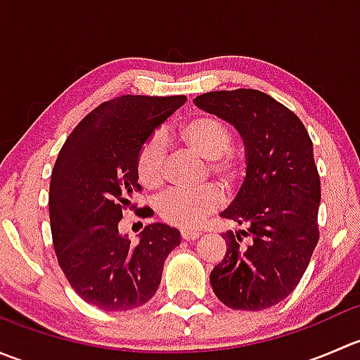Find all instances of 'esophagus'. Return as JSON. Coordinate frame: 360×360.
<instances>
[{
	"instance_id": "1",
	"label": "esophagus",
	"mask_w": 360,
	"mask_h": 360,
	"mask_svg": "<svg viewBox=\"0 0 360 360\" xmlns=\"http://www.w3.org/2000/svg\"><path fill=\"white\" fill-rule=\"evenodd\" d=\"M198 237H200V233H198V231H195V230H183V231H181V238H183V240H197Z\"/></svg>"
}]
</instances>
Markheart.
Wrapping results in <instances>:
<instances>
[{"instance_id":"obj_1","label":"heart","mask_w":360,"mask_h":360,"mask_svg":"<svg viewBox=\"0 0 360 360\" xmlns=\"http://www.w3.org/2000/svg\"><path fill=\"white\" fill-rule=\"evenodd\" d=\"M177 139L207 160V170L223 186H233L240 177L244 162L231 150L233 132L230 125L214 115H197L186 120L177 130ZM167 148L160 134L144 141L137 155V177L144 188H160L165 181ZM221 205V193L212 186L198 191L172 190L157 203L158 216L165 223L179 228L198 226L210 212Z\"/></svg>"}]
</instances>
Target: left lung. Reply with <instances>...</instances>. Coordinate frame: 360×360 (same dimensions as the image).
Segmentation results:
<instances>
[{
	"label": "left lung",
	"mask_w": 360,
	"mask_h": 360,
	"mask_svg": "<svg viewBox=\"0 0 360 360\" xmlns=\"http://www.w3.org/2000/svg\"><path fill=\"white\" fill-rule=\"evenodd\" d=\"M195 104L238 130L248 162L244 184L221 212L244 230L223 235L226 254L210 271V285L233 310H266L300 284L319 242L314 144L301 120L259 90L207 92ZM240 233L251 237L249 246L240 245Z\"/></svg>",
	"instance_id": "8db88e82"
}]
</instances>
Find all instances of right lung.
I'll use <instances>...</instances> for the list:
<instances>
[{"mask_svg": "<svg viewBox=\"0 0 360 360\" xmlns=\"http://www.w3.org/2000/svg\"><path fill=\"white\" fill-rule=\"evenodd\" d=\"M184 103V96L106 101L60 148L49 197L53 249L71 288L101 310L127 311L150 301L167 256L179 245V230L163 223L148 224L132 245L118 223L127 207L136 209L130 197L141 191V146Z\"/></svg>", "mask_w": 360, "mask_h": 360, "instance_id": "right-lung-1", "label": "right lung"}]
</instances>
